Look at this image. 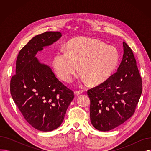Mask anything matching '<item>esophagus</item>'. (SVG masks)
<instances>
[{
  "mask_svg": "<svg viewBox=\"0 0 151 151\" xmlns=\"http://www.w3.org/2000/svg\"><path fill=\"white\" fill-rule=\"evenodd\" d=\"M75 94L76 95V96H79V95H80L82 93H83V91H76L75 92Z\"/></svg>",
  "mask_w": 151,
  "mask_h": 151,
  "instance_id": "34e87169",
  "label": "esophagus"
}]
</instances>
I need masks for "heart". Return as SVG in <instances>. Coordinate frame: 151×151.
Returning a JSON list of instances; mask_svg holds the SVG:
<instances>
[{
	"instance_id": "heart-1",
	"label": "heart",
	"mask_w": 151,
	"mask_h": 151,
	"mask_svg": "<svg viewBox=\"0 0 151 151\" xmlns=\"http://www.w3.org/2000/svg\"><path fill=\"white\" fill-rule=\"evenodd\" d=\"M66 46L67 51H57L52 60L55 73L65 82L72 80L80 66L85 81L100 85L111 76L119 60L115 47L96 38L77 37L71 40Z\"/></svg>"
}]
</instances>
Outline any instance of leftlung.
<instances>
[{"instance_id":"1","label":"left lung","mask_w":151,"mask_h":151,"mask_svg":"<svg viewBox=\"0 0 151 151\" xmlns=\"http://www.w3.org/2000/svg\"><path fill=\"white\" fill-rule=\"evenodd\" d=\"M124 54L117 72L88 91L90 118L97 130L107 132L131 117L142 91V80L132 49L123 42Z\"/></svg>"}]
</instances>
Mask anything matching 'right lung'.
<instances>
[{
    "label": "right lung",
    "mask_w": 151,
    "mask_h": 151,
    "mask_svg": "<svg viewBox=\"0 0 151 151\" xmlns=\"http://www.w3.org/2000/svg\"><path fill=\"white\" fill-rule=\"evenodd\" d=\"M59 32L36 35L20 50L10 93L25 119L35 129L50 132L58 128L74 98V93L55 77L51 68L35 57L43 47L61 37Z\"/></svg>",
    "instance_id": "right-lung-1"
}]
</instances>
